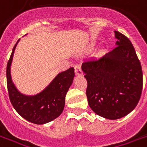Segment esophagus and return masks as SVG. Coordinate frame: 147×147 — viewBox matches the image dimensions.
<instances>
[{
    "mask_svg": "<svg viewBox=\"0 0 147 147\" xmlns=\"http://www.w3.org/2000/svg\"><path fill=\"white\" fill-rule=\"evenodd\" d=\"M75 72H76V75H77V76H83V72L82 71L81 67L78 65H75Z\"/></svg>",
    "mask_w": 147,
    "mask_h": 147,
    "instance_id": "esophagus-1",
    "label": "esophagus"
}]
</instances>
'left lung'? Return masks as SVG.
<instances>
[{
  "mask_svg": "<svg viewBox=\"0 0 147 147\" xmlns=\"http://www.w3.org/2000/svg\"><path fill=\"white\" fill-rule=\"evenodd\" d=\"M116 47L99 58L86 59L82 65L88 86V103L95 113L118 119L135 109L143 88L141 64L131 41L115 31Z\"/></svg>",
  "mask_w": 147,
  "mask_h": 147,
  "instance_id": "8db88e82",
  "label": "left lung"
}]
</instances>
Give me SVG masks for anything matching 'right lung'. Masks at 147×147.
Segmentation results:
<instances>
[{"label": "right lung", "mask_w": 147, "mask_h": 147, "mask_svg": "<svg viewBox=\"0 0 147 147\" xmlns=\"http://www.w3.org/2000/svg\"><path fill=\"white\" fill-rule=\"evenodd\" d=\"M15 44L7 65V85L9 98L18 113L26 120L34 124L42 125L59 117L63 112L66 93L72 84L75 77L74 68L61 71L55 76L46 88L34 96L21 93L14 84L11 75V65Z\"/></svg>", "instance_id": "right-lung-1"}]
</instances>
